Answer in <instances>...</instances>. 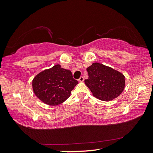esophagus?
<instances>
[{"mask_svg": "<svg viewBox=\"0 0 153 153\" xmlns=\"http://www.w3.org/2000/svg\"><path fill=\"white\" fill-rule=\"evenodd\" d=\"M78 81L79 82H83L84 81V77H80L79 79H78Z\"/></svg>", "mask_w": 153, "mask_h": 153, "instance_id": "34e87169", "label": "esophagus"}]
</instances>
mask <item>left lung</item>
<instances>
[{
    "label": "left lung",
    "instance_id": "obj_1",
    "mask_svg": "<svg viewBox=\"0 0 153 153\" xmlns=\"http://www.w3.org/2000/svg\"><path fill=\"white\" fill-rule=\"evenodd\" d=\"M85 80L92 95L102 101H110L121 95L126 85L124 75L112 68L95 62L87 68Z\"/></svg>",
    "mask_w": 153,
    "mask_h": 153
}]
</instances>
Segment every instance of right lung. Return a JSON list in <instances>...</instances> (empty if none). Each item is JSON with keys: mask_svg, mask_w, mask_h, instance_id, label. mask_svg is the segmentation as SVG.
Here are the masks:
<instances>
[{"mask_svg": "<svg viewBox=\"0 0 153 153\" xmlns=\"http://www.w3.org/2000/svg\"><path fill=\"white\" fill-rule=\"evenodd\" d=\"M77 83L70 70L56 64L36 75L32 81V88L41 101L56 106L69 98Z\"/></svg>", "mask_w": 153, "mask_h": 153, "instance_id": "1", "label": "right lung"}]
</instances>
